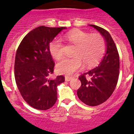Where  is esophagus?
Masks as SVG:
<instances>
[{
	"instance_id": "34e87169",
	"label": "esophagus",
	"mask_w": 134,
	"mask_h": 134,
	"mask_svg": "<svg viewBox=\"0 0 134 134\" xmlns=\"http://www.w3.org/2000/svg\"><path fill=\"white\" fill-rule=\"evenodd\" d=\"M65 79V81H67V82H69V81H71V80L72 79V77H69V76H66Z\"/></svg>"
}]
</instances>
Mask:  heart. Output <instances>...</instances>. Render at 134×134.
<instances>
[{
	"instance_id": "1",
	"label": "heart",
	"mask_w": 134,
	"mask_h": 134,
	"mask_svg": "<svg viewBox=\"0 0 134 134\" xmlns=\"http://www.w3.org/2000/svg\"><path fill=\"white\" fill-rule=\"evenodd\" d=\"M63 39L75 46L72 58H64L56 65L59 72L71 75L83 67V63L87 67L97 65L103 58L106 51L104 37L98 33L90 34L88 32L76 29L66 34ZM49 50L52 57L59 59L63 56V44L59 40L51 43Z\"/></svg>"
}]
</instances>
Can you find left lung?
<instances>
[{"instance_id":"left-lung-1","label":"left lung","mask_w":134,"mask_h":134,"mask_svg":"<svg viewBox=\"0 0 134 134\" xmlns=\"http://www.w3.org/2000/svg\"><path fill=\"white\" fill-rule=\"evenodd\" d=\"M90 26L104 37L107 49L98 67L78 77L82 84L77 91V95L86 105L96 106L107 100L117 86L119 76V55L109 32L98 26Z\"/></svg>"}]
</instances>
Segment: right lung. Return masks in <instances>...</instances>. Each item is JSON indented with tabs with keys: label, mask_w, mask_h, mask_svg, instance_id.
<instances>
[{
	"label": "right lung",
	"mask_w": 134,
	"mask_h": 134,
	"mask_svg": "<svg viewBox=\"0 0 134 134\" xmlns=\"http://www.w3.org/2000/svg\"><path fill=\"white\" fill-rule=\"evenodd\" d=\"M66 27H37L23 39L17 50L14 75L18 90L28 105L39 110L52 108L57 100V86L65 76L51 78L55 63L50 43Z\"/></svg>",
	"instance_id": "add662e5"
}]
</instances>
